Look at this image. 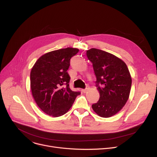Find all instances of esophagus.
<instances>
[{"label": "esophagus", "mask_w": 157, "mask_h": 157, "mask_svg": "<svg viewBox=\"0 0 157 157\" xmlns=\"http://www.w3.org/2000/svg\"><path fill=\"white\" fill-rule=\"evenodd\" d=\"M89 89H90V87H89L88 86H87L85 89H83V93H86L87 91H88Z\"/></svg>", "instance_id": "esophagus-1"}]
</instances>
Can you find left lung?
Wrapping results in <instances>:
<instances>
[{
    "label": "left lung",
    "mask_w": 157,
    "mask_h": 157,
    "mask_svg": "<svg viewBox=\"0 0 157 157\" xmlns=\"http://www.w3.org/2000/svg\"><path fill=\"white\" fill-rule=\"evenodd\" d=\"M86 56L93 64L97 78V89L100 94L98 101L92 107L102 118L118 113L127 102L132 78L126 63L118 57L101 49L92 48Z\"/></svg>",
    "instance_id": "left-lung-1"
}]
</instances>
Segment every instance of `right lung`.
<instances>
[{"label":"right lung","instance_id":"1","mask_svg":"<svg viewBox=\"0 0 157 157\" xmlns=\"http://www.w3.org/2000/svg\"><path fill=\"white\" fill-rule=\"evenodd\" d=\"M79 49L67 48L41 56L30 72V88L39 108L46 114L58 117L67 113L79 92L69 88L67 70L70 60Z\"/></svg>","mask_w":157,"mask_h":157}]
</instances>
